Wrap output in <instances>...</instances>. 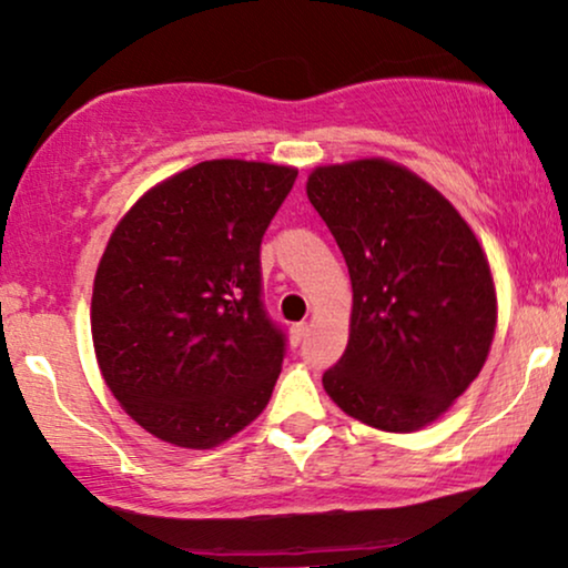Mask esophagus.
<instances>
[{"mask_svg": "<svg viewBox=\"0 0 568 568\" xmlns=\"http://www.w3.org/2000/svg\"><path fill=\"white\" fill-rule=\"evenodd\" d=\"M305 337H307V324H292V328H290L292 345H300Z\"/></svg>", "mask_w": 568, "mask_h": 568, "instance_id": "34e87169", "label": "esophagus"}]
</instances>
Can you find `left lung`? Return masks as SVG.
Returning a JSON list of instances; mask_svg holds the SVG:
<instances>
[{
  "label": "left lung",
  "instance_id": "left-lung-1",
  "mask_svg": "<svg viewBox=\"0 0 568 568\" xmlns=\"http://www.w3.org/2000/svg\"><path fill=\"white\" fill-rule=\"evenodd\" d=\"M307 200L353 282L347 349L324 389L376 429H422L477 379L493 345L485 252L437 189L387 160L316 168Z\"/></svg>",
  "mask_w": 568,
  "mask_h": 568
}]
</instances>
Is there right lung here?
<instances>
[{
	"label": "right lung",
	"mask_w": 568,
	"mask_h": 568,
	"mask_svg": "<svg viewBox=\"0 0 568 568\" xmlns=\"http://www.w3.org/2000/svg\"><path fill=\"white\" fill-rule=\"evenodd\" d=\"M295 179L207 160L150 189L110 236L91 295L97 361L165 443L215 447L271 400L286 334L263 303L261 242Z\"/></svg>",
	"instance_id": "right-lung-1"
}]
</instances>
